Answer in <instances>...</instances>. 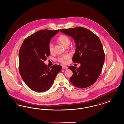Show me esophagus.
I'll list each match as a JSON object with an SVG mask.
<instances>
[{
	"mask_svg": "<svg viewBox=\"0 0 124 124\" xmlns=\"http://www.w3.org/2000/svg\"><path fill=\"white\" fill-rule=\"evenodd\" d=\"M62 69H68V67H67L66 66L63 65V66H62Z\"/></svg>",
	"mask_w": 124,
	"mask_h": 124,
	"instance_id": "1",
	"label": "esophagus"
}]
</instances>
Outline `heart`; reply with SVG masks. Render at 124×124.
Wrapping results in <instances>:
<instances>
[{"instance_id":"heart-1","label":"heart","mask_w":124,"mask_h":124,"mask_svg":"<svg viewBox=\"0 0 124 124\" xmlns=\"http://www.w3.org/2000/svg\"><path fill=\"white\" fill-rule=\"evenodd\" d=\"M58 41L61 43L63 46H67L69 45L70 42V40L68 36H67L66 35L62 34L60 35V36L58 38ZM48 50L51 53L53 54L54 52V46L52 43H50L49 46H48ZM70 58V56L69 54H65L60 56L57 58V61L59 62L62 64H65L66 63V61L67 60H69Z\"/></svg>"}]
</instances>
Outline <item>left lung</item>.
Segmentation results:
<instances>
[{
  "label": "left lung",
  "instance_id": "1",
  "mask_svg": "<svg viewBox=\"0 0 124 124\" xmlns=\"http://www.w3.org/2000/svg\"><path fill=\"white\" fill-rule=\"evenodd\" d=\"M60 31L75 40L76 49L73 61L81 64L77 68L72 65L69 67L73 72L70 82L79 88L92 85L99 77L104 62L105 54L100 39L90 30L82 27Z\"/></svg>",
  "mask_w": 124,
  "mask_h": 124
}]
</instances>
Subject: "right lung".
I'll list each match as a JSON object with an SVG mask.
<instances>
[{
  "instance_id": "obj_1",
  "label": "right lung",
  "mask_w": 124,
  "mask_h": 124,
  "mask_svg": "<svg viewBox=\"0 0 124 124\" xmlns=\"http://www.w3.org/2000/svg\"><path fill=\"white\" fill-rule=\"evenodd\" d=\"M40 30L25 39L19 53V70L23 81L30 89L37 92L48 90L62 69L54 64L50 68L44 61L50 55V39L59 31Z\"/></svg>"
}]
</instances>
